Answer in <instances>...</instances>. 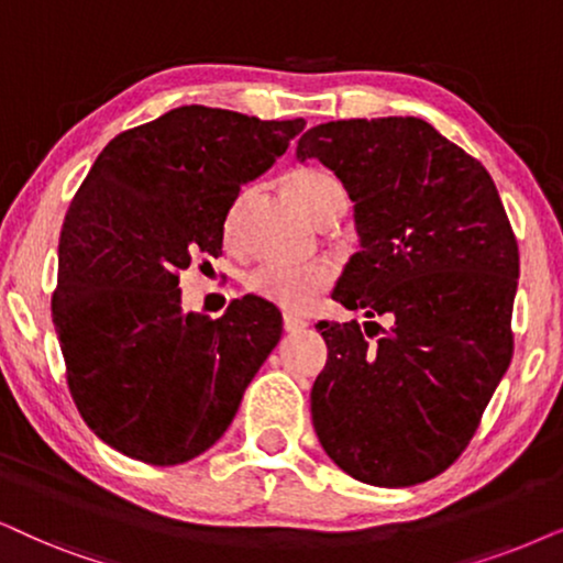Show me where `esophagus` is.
I'll return each mask as SVG.
<instances>
[{
    "label": "esophagus",
    "instance_id": "obj_1",
    "mask_svg": "<svg viewBox=\"0 0 563 563\" xmlns=\"http://www.w3.org/2000/svg\"><path fill=\"white\" fill-rule=\"evenodd\" d=\"M306 324L301 317H294V314H286L283 317V330H286L288 334H294V332H301V330H306Z\"/></svg>",
    "mask_w": 563,
    "mask_h": 563
}]
</instances>
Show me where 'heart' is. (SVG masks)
Wrapping results in <instances>:
<instances>
[{
  "label": "heart",
  "mask_w": 563,
  "mask_h": 563,
  "mask_svg": "<svg viewBox=\"0 0 563 563\" xmlns=\"http://www.w3.org/2000/svg\"><path fill=\"white\" fill-rule=\"evenodd\" d=\"M283 189L294 199V205L303 216L317 220L322 216L330 199L338 195L340 187L330 174L317 168H298L283 179ZM246 205V191L233 199L229 212L223 218V239H236L241 212ZM334 267L330 262H306V265H260L246 275V288L254 296L265 298V301L280 306L283 311H294V314H303L314 306L324 290L332 286Z\"/></svg>",
  "instance_id": "1"
}]
</instances>
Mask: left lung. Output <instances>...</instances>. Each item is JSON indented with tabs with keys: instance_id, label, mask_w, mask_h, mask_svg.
<instances>
[{
	"instance_id": "8db88e82",
	"label": "left lung",
	"mask_w": 563,
	"mask_h": 563,
	"mask_svg": "<svg viewBox=\"0 0 563 563\" xmlns=\"http://www.w3.org/2000/svg\"><path fill=\"white\" fill-rule=\"evenodd\" d=\"M298 161L334 170L353 199L361 252L332 298L393 319L376 340L319 322L327 364L311 421L340 471L416 486L471 444L515 353L519 249L488 170L416 117L311 126Z\"/></svg>"
}]
</instances>
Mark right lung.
<instances>
[{
  "label": "right lung",
  "mask_w": 563,
  "mask_h": 563,
  "mask_svg": "<svg viewBox=\"0 0 563 563\" xmlns=\"http://www.w3.org/2000/svg\"><path fill=\"white\" fill-rule=\"evenodd\" d=\"M303 119L181 106L117 134L64 216L52 317L69 395L126 457L181 465L229 429L283 332L265 298L184 314L179 273L223 252L241 184L273 166Z\"/></svg>",
  "instance_id": "add662e5"
}]
</instances>
